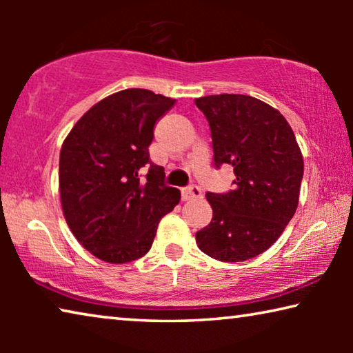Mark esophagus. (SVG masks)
<instances>
[{"label":"esophagus","instance_id":"esophagus-1","mask_svg":"<svg viewBox=\"0 0 353 353\" xmlns=\"http://www.w3.org/2000/svg\"><path fill=\"white\" fill-rule=\"evenodd\" d=\"M198 198H202V191H201L199 187H196V185L182 190V199L183 201H193V199H198Z\"/></svg>","mask_w":353,"mask_h":353}]
</instances>
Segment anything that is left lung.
<instances>
[{"label":"left lung","mask_w":353,"mask_h":353,"mask_svg":"<svg viewBox=\"0 0 353 353\" xmlns=\"http://www.w3.org/2000/svg\"><path fill=\"white\" fill-rule=\"evenodd\" d=\"M210 126L214 166L230 165L235 190L207 193L213 218L196 232L202 252L235 263L265 252L294 216L303 159L294 132L277 109L248 94L194 99Z\"/></svg>","instance_id":"8db88e82"}]
</instances>
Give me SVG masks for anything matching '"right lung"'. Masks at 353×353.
<instances>
[{"mask_svg":"<svg viewBox=\"0 0 353 353\" xmlns=\"http://www.w3.org/2000/svg\"><path fill=\"white\" fill-rule=\"evenodd\" d=\"M176 99L128 88L101 99L65 139L59 190L70 230L99 260L121 265L151 249L160 219L181 201L149 159L154 126Z\"/></svg>","mask_w":353,"mask_h":353,"instance_id":"right-lung-1","label":"right lung"}]
</instances>
